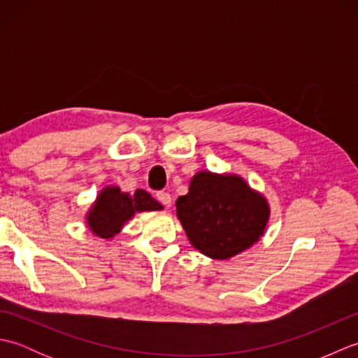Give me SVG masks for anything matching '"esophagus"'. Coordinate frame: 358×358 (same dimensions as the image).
<instances>
[{
	"label": "esophagus",
	"mask_w": 358,
	"mask_h": 358,
	"mask_svg": "<svg viewBox=\"0 0 358 358\" xmlns=\"http://www.w3.org/2000/svg\"><path fill=\"white\" fill-rule=\"evenodd\" d=\"M157 200H158L159 203H162V204H164L166 208H169L171 203H172L171 195L167 194V192H164V191H158V192H157Z\"/></svg>",
	"instance_id": "obj_1"
}]
</instances>
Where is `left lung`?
I'll return each mask as SVG.
<instances>
[{
	"instance_id": "1",
	"label": "left lung",
	"mask_w": 358,
	"mask_h": 358,
	"mask_svg": "<svg viewBox=\"0 0 358 358\" xmlns=\"http://www.w3.org/2000/svg\"><path fill=\"white\" fill-rule=\"evenodd\" d=\"M175 204L189 241L217 260L252 246L269 218L266 200L235 175L196 173Z\"/></svg>"
}]
</instances>
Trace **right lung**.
Instances as JSON below:
<instances>
[{
    "label": "right lung",
    "instance_id": "1",
    "mask_svg": "<svg viewBox=\"0 0 358 358\" xmlns=\"http://www.w3.org/2000/svg\"><path fill=\"white\" fill-rule=\"evenodd\" d=\"M159 209H163L162 204L143 189H136L135 194L131 195L121 192L118 187H108L98 196L87 222L98 237L110 238L135 212Z\"/></svg>",
    "mask_w": 358,
    "mask_h": 358
}]
</instances>
